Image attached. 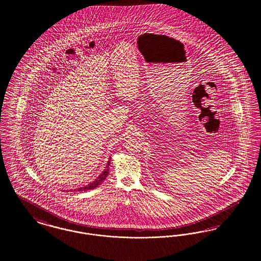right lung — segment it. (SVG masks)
Masks as SVG:
<instances>
[{"label": "right lung", "instance_id": "add662e5", "mask_svg": "<svg viewBox=\"0 0 261 261\" xmlns=\"http://www.w3.org/2000/svg\"><path fill=\"white\" fill-rule=\"evenodd\" d=\"M110 163H111V161H109L108 162V164H107V167H106V169L102 171V173L99 175V177L94 181V182H92V183H90L89 185H87L86 187H84V188H78L77 190L79 191V192H86V191H89V190H92V189H95V188H97V187L99 186V184L102 182V181H105V179L107 178V176L109 175L110 173V171H109V169H110Z\"/></svg>", "mask_w": 261, "mask_h": 261}]
</instances>
